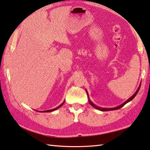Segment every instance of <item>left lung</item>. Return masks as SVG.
<instances>
[{
  "mask_svg": "<svg viewBox=\"0 0 150 150\" xmlns=\"http://www.w3.org/2000/svg\"><path fill=\"white\" fill-rule=\"evenodd\" d=\"M139 88H140V86H139V88H137V91L135 92V94L132 96H131L130 98H129L128 100H126V102H125L124 103H123V104H121L120 105H119V106H117V107H116V108H101V107H98V106H97L96 105H95L94 104H93V103L92 102V101L91 100H90V99H89V103H90V104L91 105H92L93 107L94 108H96V109H98V110H100V111H103V112H105V111H111V110H118V109H120V108H121L122 107H123L124 105L126 104H127V102H130L131 100H132L134 99V98H135V96H136L137 95V92H138V91H139ZM86 93H87V95H88V92L86 91ZM89 98V97H88Z\"/></svg>",
  "mask_w": 150,
  "mask_h": 150,
  "instance_id": "1",
  "label": "left lung"
}]
</instances>
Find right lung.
Returning a JSON list of instances; mask_svg holds the SVG:
<instances>
[{"mask_svg": "<svg viewBox=\"0 0 150 150\" xmlns=\"http://www.w3.org/2000/svg\"><path fill=\"white\" fill-rule=\"evenodd\" d=\"M64 102L63 103H62V104H61L60 105H58V107H56V108H54V109H52V110H46V111H42V112H52V111H54V110H57V109H58L60 107H61L62 106V105L64 104Z\"/></svg>", "mask_w": 150, "mask_h": 150, "instance_id": "obj_1", "label": "right lung"}]
</instances>
